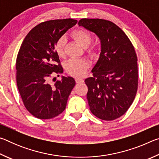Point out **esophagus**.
I'll return each instance as SVG.
<instances>
[{
  "label": "esophagus",
  "instance_id": "obj_1",
  "mask_svg": "<svg viewBox=\"0 0 159 159\" xmlns=\"http://www.w3.org/2000/svg\"><path fill=\"white\" fill-rule=\"evenodd\" d=\"M76 83H82L84 82V80L83 79H80V78H76Z\"/></svg>",
  "mask_w": 159,
  "mask_h": 159
}]
</instances>
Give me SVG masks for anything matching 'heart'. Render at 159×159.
<instances>
[{"label": "heart", "instance_id": "obj_1", "mask_svg": "<svg viewBox=\"0 0 159 159\" xmlns=\"http://www.w3.org/2000/svg\"><path fill=\"white\" fill-rule=\"evenodd\" d=\"M74 39L81 45L83 48H87L92 41V36L89 32L78 29L72 33ZM64 43L65 39L61 37L56 42L55 50L59 57H62L64 56ZM65 68L67 72L75 76H82L84 75L89 68V64L85 60L83 59H71L66 63Z\"/></svg>", "mask_w": 159, "mask_h": 159}]
</instances>
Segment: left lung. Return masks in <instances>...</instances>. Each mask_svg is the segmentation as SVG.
I'll use <instances>...</instances> for the list:
<instances>
[{"instance_id":"left-lung-1","label":"left lung","mask_w":159,"mask_h":159,"mask_svg":"<svg viewBox=\"0 0 159 159\" xmlns=\"http://www.w3.org/2000/svg\"><path fill=\"white\" fill-rule=\"evenodd\" d=\"M79 26L95 33L101 52L92 69L93 77L85 80L90 110L99 118L112 120L127 111L138 90V58L125 34L111 21L81 19Z\"/></svg>"}]
</instances>
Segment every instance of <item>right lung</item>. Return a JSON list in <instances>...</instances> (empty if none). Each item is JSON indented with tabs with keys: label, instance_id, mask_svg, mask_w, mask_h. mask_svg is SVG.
Masks as SVG:
<instances>
[{
	"label": "right lung",
	"instance_id": "1",
	"mask_svg": "<svg viewBox=\"0 0 159 159\" xmlns=\"http://www.w3.org/2000/svg\"><path fill=\"white\" fill-rule=\"evenodd\" d=\"M76 23L73 19H64L39 24L26 35L19 50L16 61L19 92L26 109L40 119H50L62 113L76 84L71 76H62L53 85L49 79L51 75L63 73L55 45Z\"/></svg>",
	"mask_w": 159,
	"mask_h": 159
}]
</instances>
